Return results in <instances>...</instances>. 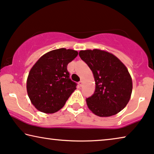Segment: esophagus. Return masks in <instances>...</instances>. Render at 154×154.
Wrapping results in <instances>:
<instances>
[{"mask_svg": "<svg viewBox=\"0 0 154 154\" xmlns=\"http://www.w3.org/2000/svg\"><path fill=\"white\" fill-rule=\"evenodd\" d=\"M79 86H80V87H82V86H83V82L80 81V82H79Z\"/></svg>", "mask_w": 154, "mask_h": 154, "instance_id": "34e87169", "label": "esophagus"}]
</instances>
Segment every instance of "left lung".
I'll use <instances>...</instances> for the list:
<instances>
[{"mask_svg":"<svg viewBox=\"0 0 154 154\" xmlns=\"http://www.w3.org/2000/svg\"><path fill=\"white\" fill-rule=\"evenodd\" d=\"M79 55L92 70L96 82L94 95L86 100L88 109L100 117L118 114L127 105L133 90L127 68L116 56L101 49L81 50Z\"/></svg>","mask_w":154,"mask_h":154,"instance_id":"left-lung-1","label":"left lung"}]
</instances>
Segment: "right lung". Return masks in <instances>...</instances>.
<instances>
[{"label":"right lung","mask_w":154,"mask_h":154,"mask_svg":"<svg viewBox=\"0 0 154 154\" xmlns=\"http://www.w3.org/2000/svg\"><path fill=\"white\" fill-rule=\"evenodd\" d=\"M73 49L60 48L42 55L32 67L26 81L27 94L39 111L53 114L63 107L76 89L67 66L77 57Z\"/></svg>","instance_id":"right-lung-1"}]
</instances>
